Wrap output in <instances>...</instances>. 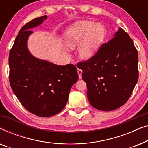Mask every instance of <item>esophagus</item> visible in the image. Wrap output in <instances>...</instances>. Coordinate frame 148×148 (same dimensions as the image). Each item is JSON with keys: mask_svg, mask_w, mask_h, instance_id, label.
Instances as JSON below:
<instances>
[{"mask_svg": "<svg viewBox=\"0 0 148 148\" xmlns=\"http://www.w3.org/2000/svg\"><path fill=\"white\" fill-rule=\"evenodd\" d=\"M77 73H78V75H79V79H82V70L80 69L77 68Z\"/></svg>", "mask_w": 148, "mask_h": 148, "instance_id": "obj_1", "label": "esophagus"}]
</instances>
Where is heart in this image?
Listing matches in <instances>:
<instances>
[{"label": "heart", "instance_id": "1", "mask_svg": "<svg viewBox=\"0 0 148 148\" xmlns=\"http://www.w3.org/2000/svg\"><path fill=\"white\" fill-rule=\"evenodd\" d=\"M106 36V32L101 24L92 21H80L70 25L64 32L66 46L74 48L79 44L78 54L81 59L92 58L102 45Z\"/></svg>", "mask_w": 148, "mask_h": 148}]
</instances>
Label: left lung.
I'll use <instances>...</instances> for the list:
<instances>
[{
	"label": "left lung",
	"mask_w": 148,
	"mask_h": 148,
	"mask_svg": "<svg viewBox=\"0 0 148 148\" xmlns=\"http://www.w3.org/2000/svg\"><path fill=\"white\" fill-rule=\"evenodd\" d=\"M137 64L138 53L132 39L119 28L92 58L77 64L86 83L90 104L102 111L124 105L138 81Z\"/></svg>",
	"instance_id": "8db88e82"
}]
</instances>
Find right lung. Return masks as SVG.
<instances>
[{
	"label": "right lung",
	"mask_w": 148,
	"mask_h": 148,
	"mask_svg": "<svg viewBox=\"0 0 148 148\" xmlns=\"http://www.w3.org/2000/svg\"><path fill=\"white\" fill-rule=\"evenodd\" d=\"M47 15L36 18L20 29L9 53V82L24 108L40 117L58 114L66 106L73 85L78 80L72 64L57 65L35 57L27 48L31 29L43 23Z\"/></svg>",
	"instance_id": "obj_1"
}]
</instances>
